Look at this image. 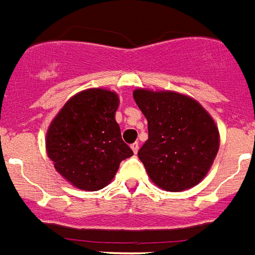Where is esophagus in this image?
Returning <instances> with one entry per match:
<instances>
[{
	"label": "esophagus",
	"instance_id": "esophagus-1",
	"mask_svg": "<svg viewBox=\"0 0 255 255\" xmlns=\"http://www.w3.org/2000/svg\"><path fill=\"white\" fill-rule=\"evenodd\" d=\"M131 148H132L133 154H137V150H139V144H137L136 142L132 143V144H131Z\"/></svg>",
	"mask_w": 255,
	"mask_h": 255
}]
</instances>
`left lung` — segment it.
I'll use <instances>...</instances> for the list:
<instances>
[{"label":"left lung","instance_id":"left-lung-1","mask_svg":"<svg viewBox=\"0 0 255 255\" xmlns=\"http://www.w3.org/2000/svg\"><path fill=\"white\" fill-rule=\"evenodd\" d=\"M148 139L137 151L150 180L167 192L190 189L204 178L220 144L219 128L195 99L173 90L135 89Z\"/></svg>","mask_w":255,"mask_h":255}]
</instances>
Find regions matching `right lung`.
I'll use <instances>...</instances> for the list:
<instances>
[{"label":"right lung","mask_w":255,"mask_h":255,"mask_svg":"<svg viewBox=\"0 0 255 255\" xmlns=\"http://www.w3.org/2000/svg\"><path fill=\"white\" fill-rule=\"evenodd\" d=\"M119 104V94L112 90H82L66 101L47 129V155L55 170L78 189L105 188L120 162L133 155L115 119Z\"/></svg>","instance_id":"right-lung-1"}]
</instances>
